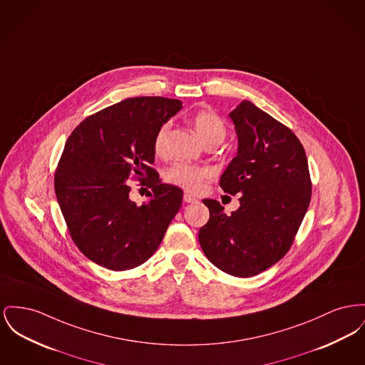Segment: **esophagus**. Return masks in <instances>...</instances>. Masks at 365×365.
Masks as SVG:
<instances>
[{
	"instance_id": "obj_1",
	"label": "esophagus",
	"mask_w": 365,
	"mask_h": 365,
	"mask_svg": "<svg viewBox=\"0 0 365 365\" xmlns=\"http://www.w3.org/2000/svg\"><path fill=\"white\" fill-rule=\"evenodd\" d=\"M183 201L187 202V204H189V202H197V198L193 197V195H190V194H185V195H183Z\"/></svg>"
}]
</instances>
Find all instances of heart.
<instances>
[{
	"label": "heart",
	"mask_w": 365,
	"mask_h": 365,
	"mask_svg": "<svg viewBox=\"0 0 365 365\" xmlns=\"http://www.w3.org/2000/svg\"><path fill=\"white\" fill-rule=\"evenodd\" d=\"M194 129L197 135L204 140L205 145L216 143L219 145L226 136V125L225 121L212 110H200L193 115ZM168 133H170V124H163L155 136H154V151L158 155L167 153V143H168ZM211 170L207 167L193 165L187 163H176L171 167L165 178L167 180L176 185L182 189L189 192H197L202 187V182L211 176Z\"/></svg>",
	"instance_id": "b5f03b06"
}]
</instances>
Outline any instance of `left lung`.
I'll return each mask as SVG.
<instances>
[{
    "label": "left lung",
    "mask_w": 365,
    "mask_h": 365,
    "mask_svg": "<svg viewBox=\"0 0 365 365\" xmlns=\"http://www.w3.org/2000/svg\"><path fill=\"white\" fill-rule=\"evenodd\" d=\"M229 117L238 150L219 185L225 193L241 194L240 207L227 216L219 201L202 200L210 220L198 240L212 264L244 279L288 252L310 204L312 180L304 149L291 129L248 101Z\"/></svg>",
    "instance_id": "8db88e82"
}]
</instances>
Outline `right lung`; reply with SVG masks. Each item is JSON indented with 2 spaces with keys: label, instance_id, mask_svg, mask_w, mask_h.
Listing matches in <instances>:
<instances>
[{
  "label": "right lung",
  "instance_id": "1",
  "mask_svg": "<svg viewBox=\"0 0 365 365\" xmlns=\"http://www.w3.org/2000/svg\"><path fill=\"white\" fill-rule=\"evenodd\" d=\"M182 108L161 96L129 98L103 108L71 132L55 172V193L78 250L108 270L145 263L178 214L183 192L161 183L154 163V136ZM129 177L150 180L151 200L128 198Z\"/></svg>",
  "mask_w": 365,
  "mask_h": 365
}]
</instances>
